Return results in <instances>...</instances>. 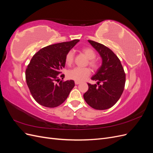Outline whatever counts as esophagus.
<instances>
[{
	"label": "esophagus",
	"instance_id": "34e87169",
	"mask_svg": "<svg viewBox=\"0 0 153 153\" xmlns=\"http://www.w3.org/2000/svg\"><path fill=\"white\" fill-rule=\"evenodd\" d=\"M80 82H78V81H75V84H76V85H78V84H80Z\"/></svg>",
	"mask_w": 153,
	"mask_h": 153
}]
</instances>
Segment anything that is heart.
<instances>
[{"label": "heart", "instance_id": "obj_1", "mask_svg": "<svg viewBox=\"0 0 153 153\" xmlns=\"http://www.w3.org/2000/svg\"><path fill=\"white\" fill-rule=\"evenodd\" d=\"M81 51L85 56L89 59L88 64L90 67L94 70H97L100 67L99 62L95 59L96 54L93 49L90 47H85L82 48ZM74 61V53L73 51H69L65 57V62L66 64L70 66ZM91 71L89 68H75L69 70L67 76L69 79L74 80L78 82H82L89 76Z\"/></svg>", "mask_w": 153, "mask_h": 153}]
</instances>
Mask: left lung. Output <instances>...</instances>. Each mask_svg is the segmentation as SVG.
<instances>
[{"mask_svg": "<svg viewBox=\"0 0 153 153\" xmlns=\"http://www.w3.org/2000/svg\"><path fill=\"white\" fill-rule=\"evenodd\" d=\"M102 58V65L91 78L97 84L87 83L84 94L86 103L96 110H106L117 102L124 89L126 74L119 59L109 48L94 41H88Z\"/></svg>", "mask_w": 153, "mask_h": 153, "instance_id": "left-lung-1", "label": "left lung"}]
</instances>
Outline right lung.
Instances as JSON below:
<instances>
[{
    "label": "right lung",
    "mask_w": 153,
    "mask_h": 153,
    "mask_svg": "<svg viewBox=\"0 0 153 153\" xmlns=\"http://www.w3.org/2000/svg\"><path fill=\"white\" fill-rule=\"evenodd\" d=\"M78 41L74 39L47 46L31 59L25 71V80L30 94L39 105L54 108L67 99L75 82L64 81V75L61 73L66 55Z\"/></svg>",
    "instance_id": "right-lung-1"
}]
</instances>
